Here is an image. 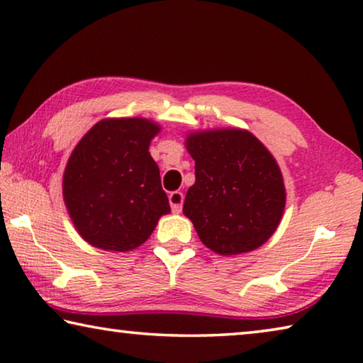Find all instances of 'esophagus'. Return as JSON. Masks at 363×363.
Masks as SVG:
<instances>
[{
  "mask_svg": "<svg viewBox=\"0 0 363 363\" xmlns=\"http://www.w3.org/2000/svg\"><path fill=\"white\" fill-rule=\"evenodd\" d=\"M183 199H185V196H183L182 191H172L169 194V203H170L172 211H174L175 213H180L182 212Z\"/></svg>",
  "mask_w": 363,
  "mask_h": 363,
  "instance_id": "esophagus-1",
  "label": "esophagus"
}]
</instances>
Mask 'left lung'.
Listing matches in <instances>:
<instances>
[{"mask_svg":"<svg viewBox=\"0 0 363 363\" xmlns=\"http://www.w3.org/2000/svg\"><path fill=\"white\" fill-rule=\"evenodd\" d=\"M196 182L183 213L204 245L220 255L262 246L280 225L286 189L270 151L247 130L189 133Z\"/></svg>","mask_w":363,"mask_h":363,"instance_id":"8db88e82","label":"left lung"}]
</instances>
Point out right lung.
Returning a JSON list of instances; mask_svg holds the SVG:
<instances>
[{"mask_svg":"<svg viewBox=\"0 0 363 363\" xmlns=\"http://www.w3.org/2000/svg\"><path fill=\"white\" fill-rule=\"evenodd\" d=\"M160 127L147 118H104L69 157L64 203L91 246L127 252L141 246L170 212L150 143Z\"/></svg>","mask_w":363,"mask_h":363,"instance_id":"obj_1","label":"right lung"}]
</instances>
